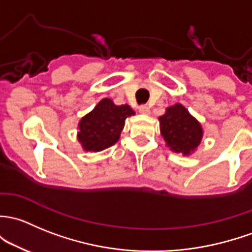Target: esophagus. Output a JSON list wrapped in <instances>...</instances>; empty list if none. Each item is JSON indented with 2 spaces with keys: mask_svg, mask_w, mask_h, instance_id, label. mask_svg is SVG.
Returning <instances> with one entry per match:
<instances>
[{
  "mask_svg": "<svg viewBox=\"0 0 252 252\" xmlns=\"http://www.w3.org/2000/svg\"><path fill=\"white\" fill-rule=\"evenodd\" d=\"M139 112L142 113V115H148L150 113V107L147 105H141L139 107Z\"/></svg>",
  "mask_w": 252,
  "mask_h": 252,
  "instance_id": "1",
  "label": "esophagus"
}]
</instances>
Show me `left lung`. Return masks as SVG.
<instances>
[{
    "instance_id": "obj_1",
    "label": "left lung",
    "mask_w": 252,
    "mask_h": 252,
    "mask_svg": "<svg viewBox=\"0 0 252 252\" xmlns=\"http://www.w3.org/2000/svg\"><path fill=\"white\" fill-rule=\"evenodd\" d=\"M161 136L174 152L189 156L202 141L203 129L182 105L168 107L159 117Z\"/></svg>"
}]
</instances>
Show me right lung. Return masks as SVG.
Masks as SVG:
<instances>
[{
	"instance_id": "add662e5",
	"label": "right lung",
	"mask_w": 252,
	"mask_h": 252,
	"mask_svg": "<svg viewBox=\"0 0 252 252\" xmlns=\"http://www.w3.org/2000/svg\"><path fill=\"white\" fill-rule=\"evenodd\" d=\"M134 115L130 106L113 104L102 99L91 113L79 122L78 141L86 151H102L118 141L126 117Z\"/></svg>"
}]
</instances>
